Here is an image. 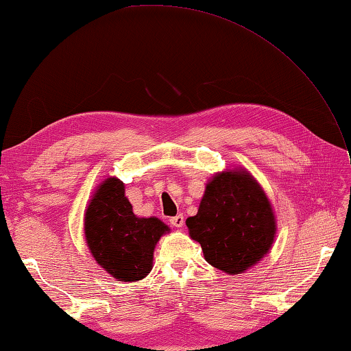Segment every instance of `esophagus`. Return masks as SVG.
Returning a JSON list of instances; mask_svg holds the SVG:
<instances>
[{
	"instance_id": "34e87169",
	"label": "esophagus",
	"mask_w": 351,
	"mask_h": 351,
	"mask_svg": "<svg viewBox=\"0 0 351 351\" xmlns=\"http://www.w3.org/2000/svg\"><path fill=\"white\" fill-rule=\"evenodd\" d=\"M169 222H171V225H172V226H176V228H182L183 223H185V220H183V216H182V214H177V216H174V217H171V219H169Z\"/></svg>"
}]
</instances>
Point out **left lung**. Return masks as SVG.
<instances>
[{"mask_svg":"<svg viewBox=\"0 0 351 351\" xmlns=\"http://www.w3.org/2000/svg\"><path fill=\"white\" fill-rule=\"evenodd\" d=\"M205 259L226 274H241L268 253L276 223L271 205L248 172L214 176L199 213L186 219Z\"/></svg>","mask_w":351,"mask_h":351,"instance_id":"8db88e82","label":"left lung"}]
</instances>
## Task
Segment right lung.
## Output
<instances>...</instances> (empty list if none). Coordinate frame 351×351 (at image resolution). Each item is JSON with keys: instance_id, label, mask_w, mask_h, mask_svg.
Returning <instances> with one entry per match:
<instances>
[{"instance_id": "right-lung-1", "label": "right lung", "mask_w": 351, "mask_h": 351, "mask_svg": "<svg viewBox=\"0 0 351 351\" xmlns=\"http://www.w3.org/2000/svg\"><path fill=\"white\" fill-rule=\"evenodd\" d=\"M165 231L168 226L156 217H135L119 179L101 183L84 217L92 256L123 282L140 280L151 271L154 248Z\"/></svg>"}]
</instances>
